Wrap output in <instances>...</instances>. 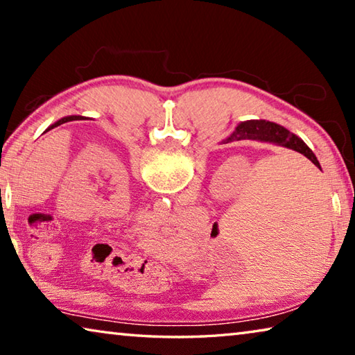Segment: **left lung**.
I'll list each match as a JSON object with an SVG mask.
<instances>
[{"label": "left lung", "mask_w": 355, "mask_h": 355, "mask_svg": "<svg viewBox=\"0 0 355 355\" xmlns=\"http://www.w3.org/2000/svg\"><path fill=\"white\" fill-rule=\"evenodd\" d=\"M84 119H86V117H83V116H67V117H62L61 120H58V122H55L53 125H50V127H48V128L45 130V133H46V131H50V130H53V128L59 127V125L67 123V122H71V120H84Z\"/></svg>", "instance_id": "obj_1"}]
</instances>
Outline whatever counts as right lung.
I'll return each instance as SVG.
<instances>
[{
  "label": "right lung",
  "mask_w": 355,
  "mask_h": 355,
  "mask_svg": "<svg viewBox=\"0 0 355 355\" xmlns=\"http://www.w3.org/2000/svg\"><path fill=\"white\" fill-rule=\"evenodd\" d=\"M244 139L269 142L285 148H291L294 152L302 153L305 158H309L311 163L321 169L320 161H318L315 153L309 148L307 144L279 123L269 122V120H245V122L239 123L235 128V131H233L227 139L222 141V144L244 141Z\"/></svg>",
  "instance_id": "right-lung-1"
}]
</instances>
